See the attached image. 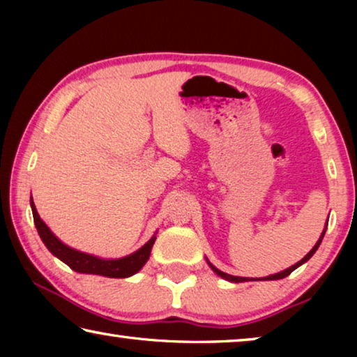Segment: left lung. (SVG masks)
<instances>
[{
	"instance_id": "obj_1",
	"label": "left lung",
	"mask_w": 357,
	"mask_h": 357,
	"mask_svg": "<svg viewBox=\"0 0 357 357\" xmlns=\"http://www.w3.org/2000/svg\"><path fill=\"white\" fill-rule=\"evenodd\" d=\"M328 222H329V219L326 220V227H324V229H323V233H321V236H319V239L317 241V244L313 245V249L307 253V255L301 259V261H298L296 264H293V266H289V268H287L285 271H280V273H277V274H273V275H268V277H261V279H250V277H236V275H229V274H225V273H222L220 269H217L215 266L209 261V259L206 258V263L209 264V268L214 271V273L219 275V277H222V279H225V280H228V282H233V283H241V282H252V280H279V279H285V277H288L289 274L293 273L294 269H298L299 266H302L304 263H307L309 261V259L313 257V253H315L317 250H318V247H319V244H321V241H323V238H324V233H326V228H328Z\"/></svg>"
}]
</instances>
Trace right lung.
<instances>
[{
	"instance_id": "1",
	"label": "right lung",
	"mask_w": 357,
	"mask_h": 357,
	"mask_svg": "<svg viewBox=\"0 0 357 357\" xmlns=\"http://www.w3.org/2000/svg\"><path fill=\"white\" fill-rule=\"evenodd\" d=\"M31 211H33V219L34 225L38 228V233L42 239V243L45 244L48 250L52 252V255L61 259L63 263L69 266L70 269H74L75 273L80 274H94V275H104L110 277V279H126L137 274L140 271L151 255V249L155 243V234H153L146 244L142 245L140 249L130 253L128 257L123 258H100L91 255V253H84L77 249H72L68 244H64L61 239H58L50 228L45 225V222L40 219L38 214V209L34 206L33 197H31Z\"/></svg>"
}]
</instances>
